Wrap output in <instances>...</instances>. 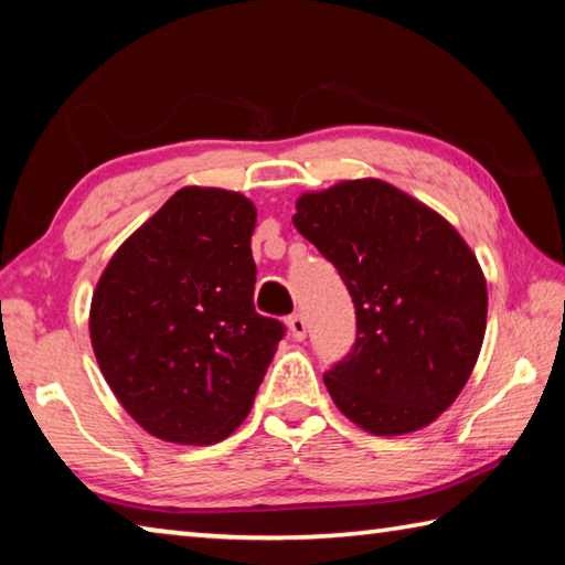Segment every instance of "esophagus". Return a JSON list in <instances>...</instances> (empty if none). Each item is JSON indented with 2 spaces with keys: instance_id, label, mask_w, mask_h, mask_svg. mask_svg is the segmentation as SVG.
<instances>
[{
  "instance_id": "34e87169",
  "label": "esophagus",
  "mask_w": 565,
  "mask_h": 565,
  "mask_svg": "<svg viewBox=\"0 0 565 565\" xmlns=\"http://www.w3.org/2000/svg\"><path fill=\"white\" fill-rule=\"evenodd\" d=\"M286 327H289V333L296 339V341H303L306 339V319L301 317V313H294V317L286 321Z\"/></svg>"
}]
</instances>
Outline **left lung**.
I'll return each instance as SVG.
<instances>
[{
  "mask_svg": "<svg viewBox=\"0 0 565 565\" xmlns=\"http://www.w3.org/2000/svg\"><path fill=\"white\" fill-rule=\"evenodd\" d=\"M294 226L337 266L356 309V343L323 374L333 404L374 436L431 424L481 353L489 291L476 254L441 214L381 179L306 191Z\"/></svg>",
  "mask_w": 565,
  "mask_h": 565,
  "instance_id": "1",
  "label": "left lung"
}]
</instances>
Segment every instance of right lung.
Wrapping results in <instances>:
<instances>
[{"instance_id":"right-lung-1","label":"right lung","mask_w":565,"mask_h":565,"mask_svg":"<svg viewBox=\"0 0 565 565\" xmlns=\"http://www.w3.org/2000/svg\"><path fill=\"white\" fill-rule=\"evenodd\" d=\"M256 206L179 189L99 276L92 349L124 411L169 444L224 441L252 411L284 323L254 309Z\"/></svg>"}]
</instances>
